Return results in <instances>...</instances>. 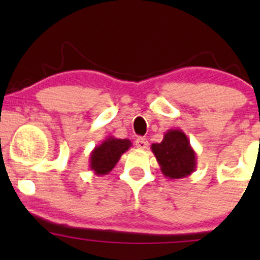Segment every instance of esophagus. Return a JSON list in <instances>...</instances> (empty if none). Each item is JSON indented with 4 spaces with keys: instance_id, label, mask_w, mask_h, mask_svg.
Returning <instances> with one entry per match:
<instances>
[{
    "instance_id": "34e87169",
    "label": "esophagus",
    "mask_w": 260,
    "mask_h": 260,
    "mask_svg": "<svg viewBox=\"0 0 260 260\" xmlns=\"http://www.w3.org/2000/svg\"><path fill=\"white\" fill-rule=\"evenodd\" d=\"M148 145H149L148 140L145 138H142V137L136 140V147L138 149H147Z\"/></svg>"
}]
</instances>
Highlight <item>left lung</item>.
<instances>
[{"label": "left lung", "mask_w": 260, "mask_h": 260, "mask_svg": "<svg viewBox=\"0 0 260 260\" xmlns=\"http://www.w3.org/2000/svg\"><path fill=\"white\" fill-rule=\"evenodd\" d=\"M151 151L165 177L178 180L196 171V151L182 129H169L162 142L151 144Z\"/></svg>", "instance_id": "left-lung-1"}]
</instances>
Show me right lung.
Here are the masks:
<instances>
[{"instance_id": "right-lung-1", "label": "right lung", "mask_w": 260, "mask_h": 260, "mask_svg": "<svg viewBox=\"0 0 260 260\" xmlns=\"http://www.w3.org/2000/svg\"><path fill=\"white\" fill-rule=\"evenodd\" d=\"M132 147L129 139H118L115 137H107L99 145H96L90 153L89 168L95 175H107L115 168L121 159L122 154Z\"/></svg>"}]
</instances>
